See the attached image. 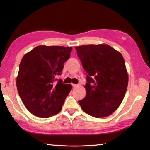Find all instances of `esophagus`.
<instances>
[{
  "mask_svg": "<svg viewBox=\"0 0 150 150\" xmlns=\"http://www.w3.org/2000/svg\"><path fill=\"white\" fill-rule=\"evenodd\" d=\"M72 86H73V88H77V87H78L79 86V84H72Z\"/></svg>",
  "mask_w": 150,
  "mask_h": 150,
  "instance_id": "obj_1",
  "label": "esophagus"
}]
</instances>
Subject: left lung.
<instances>
[{
	"label": "left lung",
	"instance_id": "left-lung-1",
	"mask_svg": "<svg viewBox=\"0 0 150 150\" xmlns=\"http://www.w3.org/2000/svg\"><path fill=\"white\" fill-rule=\"evenodd\" d=\"M86 76V97L79 103L85 113L101 118L110 115L122 103L128 76L121 53L107 44L75 47Z\"/></svg>",
	"mask_w": 150,
	"mask_h": 150
}]
</instances>
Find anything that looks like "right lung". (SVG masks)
Returning a JSON list of instances; mask_svg holds the SVG:
<instances>
[{"label":"right lung","instance_id":"obj_1","mask_svg":"<svg viewBox=\"0 0 150 150\" xmlns=\"http://www.w3.org/2000/svg\"><path fill=\"white\" fill-rule=\"evenodd\" d=\"M71 50V47L39 46L22 59L17 88L22 103L34 115L48 118L61 110L72 86L55 77L61 75Z\"/></svg>","mask_w":150,"mask_h":150}]
</instances>
